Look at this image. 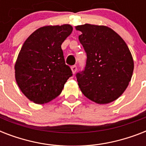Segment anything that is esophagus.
I'll return each instance as SVG.
<instances>
[{"instance_id": "34e87169", "label": "esophagus", "mask_w": 146, "mask_h": 146, "mask_svg": "<svg viewBox=\"0 0 146 146\" xmlns=\"http://www.w3.org/2000/svg\"><path fill=\"white\" fill-rule=\"evenodd\" d=\"M71 70H72V72H73V74H75L76 72V70H77V66H71Z\"/></svg>"}]
</instances>
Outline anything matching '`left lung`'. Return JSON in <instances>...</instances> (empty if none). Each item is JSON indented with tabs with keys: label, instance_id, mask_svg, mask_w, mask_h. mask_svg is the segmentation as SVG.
Returning <instances> with one entry per match:
<instances>
[{
	"label": "left lung",
	"instance_id": "1",
	"mask_svg": "<svg viewBox=\"0 0 146 146\" xmlns=\"http://www.w3.org/2000/svg\"><path fill=\"white\" fill-rule=\"evenodd\" d=\"M87 54L85 70L76 74L80 90L97 104H108L120 97L129 85L133 59L122 38L105 26H76Z\"/></svg>",
	"mask_w": 146,
	"mask_h": 146
}]
</instances>
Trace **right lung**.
Returning a JSON list of instances; mask_svg holds the SVG:
<instances>
[{
	"label": "right lung",
	"instance_id": "1",
	"mask_svg": "<svg viewBox=\"0 0 146 146\" xmlns=\"http://www.w3.org/2000/svg\"><path fill=\"white\" fill-rule=\"evenodd\" d=\"M69 24L38 29L25 41L15 64V78L21 92L42 104L61 93L72 74L66 65L61 44L70 35Z\"/></svg>",
	"mask_w": 146,
	"mask_h": 146
}]
</instances>
